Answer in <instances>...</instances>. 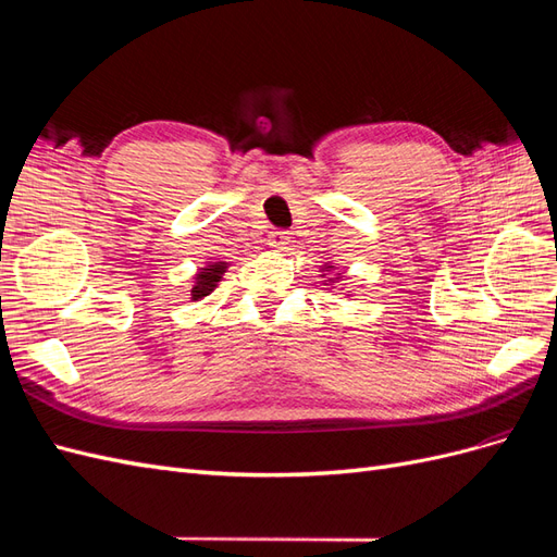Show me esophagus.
<instances>
[{
    "instance_id": "1",
    "label": "esophagus",
    "mask_w": 557,
    "mask_h": 557,
    "mask_svg": "<svg viewBox=\"0 0 557 557\" xmlns=\"http://www.w3.org/2000/svg\"><path fill=\"white\" fill-rule=\"evenodd\" d=\"M288 232H283V230H276V232H272L269 234V246L272 248H278V250H283L285 248V244H288Z\"/></svg>"
}]
</instances>
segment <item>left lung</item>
Listing matches in <instances>:
<instances>
[{
    "label": "left lung",
    "instance_id": "obj_1",
    "mask_svg": "<svg viewBox=\"0 0 557 557\" xmlns=\"http://www.w3.org/2000/svg\"><path fill=\"white\" fill-rule=\"evenodd\" d=\"M330 281H332V278H330ZM332 283H334V281H332Z\"/></svg>",
    "mask_w": 557,
    "mask_h": 557
}]
</instances>
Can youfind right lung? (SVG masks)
Returning <instances> with one entry per match:
<instances>
[{
    "label": "right lung",
    "instance_id": "1",
    "mask_svg": "<svg viewBox=\"0 0 557 557\" xmlns=\"http://www.w3.org/2000/svg\"><path fill=\"white\" fill-rule=\"evenodd\" d=\"M225 269H227V262H211L205 269H199V274L195 276V285H193V290H190L193 299L197 301L201 297L211 295L213 288L218 285V281L223 278Z\"/></svg>",
    "mask_w": 557,
    "mask_h": 557
}]
</instances>
